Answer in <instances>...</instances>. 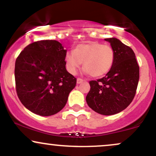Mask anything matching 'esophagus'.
Here are the masks:
<instances>
[{
	"label": "esophagus",
	"mask_w": 156,
	"mask_h": 156,
	"mask_svg": "<svg viewBox=\"0 0 156 156\" xmlns=\"http://www.w3.org/2000/svg\"><path fill=\"white\" fill-rule=\"evenodd\" d=\"M83 81V79H82V78H77V83H81Z\"/></svg>",
	"instance_id": "obj_1"
}]
</instances>
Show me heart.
<instances>
[{
	"label": "heart",
	"instance_id": "obj_1",
	"mask_svg": "<svg viewBox=\"0 0 156 156\" xmlns=\"http://www.w3.org/2000/svg\"><path fill=\"white\" fill-rule=\"evenodd\" d=\"M114 51L111 46L97 42L79 44L73 52L66 54L65 61L69 73L76 74L83 63V72L98 78L103 76L112 69Z\"/></svg>",
	"mask_w": 156,
	"mask_h": 156
}]
</instances>
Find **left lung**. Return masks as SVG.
I'll use <instances>...</instances> for the list:
<instances>
[{
    "instance_id": "8db88e82",
    "label": "left lung",
    "mask_w": 156,
    "mask_h": 156,
    "mask_svg": "<svg viewBox=\"0 0 156 156\" xmlns=\"http://www.w3.org/2000/svg\"><path fill=\"white\" fill-rule=\"evenodd\" d=\"M114 51V62L106 76L90 80L86 101L92 110L103 115L122 112L135 97L139 79V67L129 46L116 38L105 39Z\"/></svg>"
}]
</instances>
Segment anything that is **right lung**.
<instances>
[{"instance_id": "right-lung-1", "label": "right lung", "mask_w": 156, "mask_h": 156, "mask_svg": "<svg viewBox=\"0 0 156 156\" xmlns=\"http://www.w3.org/2000/svg\"><path fill=\"white\" fill-rule=\"evenodd\" d=\"M66 53L58 41L40 40L27 45L17 56L16 92L31 112L47 117L65 106L77 82L65 68Z\"/></svg>"}]
</instances>
